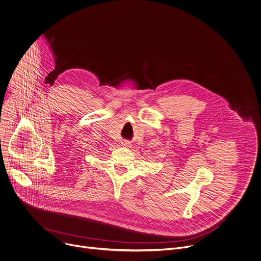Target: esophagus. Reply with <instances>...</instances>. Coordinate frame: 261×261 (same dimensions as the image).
Instances as JSON below:
<instances>
[{
	"label": "esophagus",
	"mask_w": 261,
	"mask_h": 261,
	"mask_svg": "<svg viewBox=\"0 0 261 261\" xmlns=\"http://www.w3.org/2000/svg\"><path fill=\"white\" fill-rule=\"evenodd\" d=\"M122 145L125 146V147H131V143L129 141H126V140L122 141Z\"/></svg>",
	"instance_id": "1"
}]
</instances>
